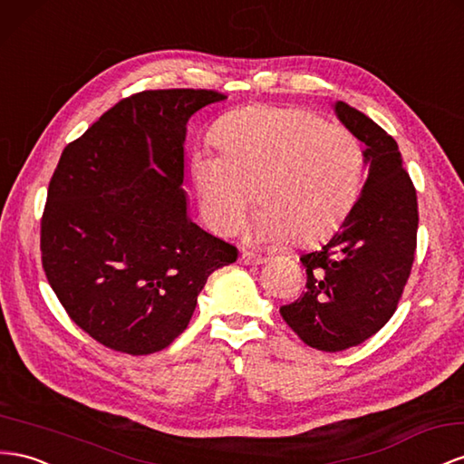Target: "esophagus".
<instances>
[{
    "mask_svg": "<svg viewBox=\"0 0 464 464\" xmlns=\"http://www.w3.org/2000/svg\"><path fill=\"white\" fill-rule=\"evenodd\" d=\"M266 261V257L263 256H257V254H252V252H242L240 254V263L242 266H259V263Z\"/></svg>",
    "mask_w": 464,
    "mask_h": 464,
    "instance_id": "1",
    "label": "esophagus"
}]
</instances>
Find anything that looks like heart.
<instances>
[{"label": "heart", "instance_id": "b5f03b06", "mask_svg": "<svg viewBox=\"0 0 464 464\" xmlns=\"http://www.w3.org/2000/svg\"><path fill=\"white\" fill-rule=\"evenodd\" d=\"M212 140L220 152L197 148L191 178L201 215L217 234L240 227L256 191L257 240L320 242L340 228L365 183L361 140L310 111L237 109L217 122Z\"/></svg>", "mask_w": 464, "mask_h": 464}]
</instances>
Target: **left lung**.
<instances>
[{"label": "left lung", "mask_w": 464, "mask_h": 464, "mask_svg": "<svg viewBox=\"0 0 464 464\" xmlns=\"http://www.w3.org/2000/svg\"><path fill=\"white\" fill-rule=\"evenodd\" d=\"M347 130L365 144L369 175L355 207L330 242L300 257L306 291L281 306L306 345L343 352L377 334L394 314L416 254V189L396 140L365 112L335 102Z\"/></svg>", "instance_id": "left-lung-1"}]
</instances>
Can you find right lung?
<instances>
[{
  "label": "right lung",
  "instance_id": "1",
  "mask_svg": "<svg viewBox=\"0 0 464 464\" xmlns=\"http://www.w3.org/2000/svg\"><path fill=\"white\" fill-rule=\"evenodd\" d=\"M227 99L154 90L122 99L60 156L41 220L46 279L109 349L161 352L189 324L212 271L237 249L189 218L187 122Z\"/></svg>",
  "mask_w": 464,
  "mask_h": 464
}]
</instances>
